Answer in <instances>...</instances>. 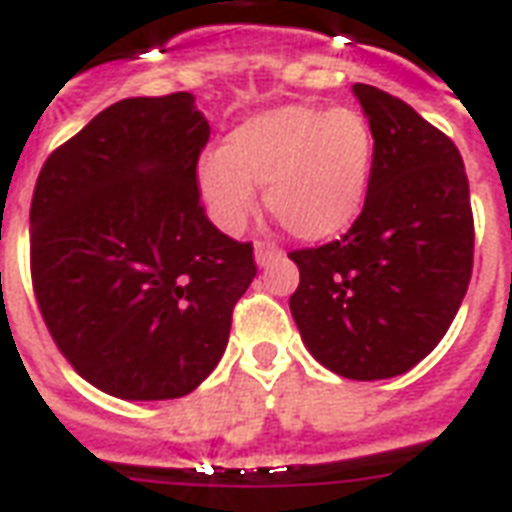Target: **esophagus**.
<instances>
[{"instance_id": "esophagus-1", "label": "esophagus", "mask_w": 512, "mask_h": 512, "mask_svg": "<svg viewBox=\"0 0 512 512\" xmlns=\"http://www.w3.org/2000/svg\"><path fill=\"white\" fill-rule=\"evenodd\" d=\"M279 257H281L279 247H273L271 241H257L255 244V263L260 265V268L271 265L273 260H279Z\"/></svg>"}]
</instances>
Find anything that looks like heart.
<instances>
[{
  "label": "heart",
  "instance_id": "obj_1",
  "mask_svg": "<svg viewBox=\"0 0 512 512\" xmlns=\"http://www.w3.org/2000/svg\"><path fill=\"white\" fill-rule=\"evenodd\" d=\"M374 138L350 108L279 106L228 132L220 154L199 164V191L223 231H239L257 207L255 185L289 236L327 241L364 209Z\"/></svg>",
  "mask_w": 512,
  "mask_h": 512
}]
</instances>
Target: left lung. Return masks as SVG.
Wrapping results in <instances>:
<instances>
[{"instance_id":"obj_1","label":"left lung","mask_w":512,"mask_h":512,"mask_svg":"<svg viewBox=\"0 0 512 512\" xmlns=\"http://www.w3.org/2000/svg\"><path fill=\"white\" fill-rule=\"evenodd\" d=\"M374 164L364 209L340 241L289 255L305 348L348 380H388L436 348L473 273V212L452 140L404 100L353 84Z\"/></svg>"}]
</instances>
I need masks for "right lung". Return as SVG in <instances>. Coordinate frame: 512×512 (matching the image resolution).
<instances>
[{"label":"right lung","instance_id":"obj_1","mask_svg":"<svg viewBox=\"0 0 512 512\" xmlns=\"http://www.w3.org/2000/svg\"><path fill=\"white\" fill-rule=\"evenodd\" d=\"M209 140L191 92L127 98L52 151L31 201V279L44 324L84 380L124 401L199 388L223 358L252 244L204 215Z\"/></svg>","mask_w":512,"mask_h":512}]
</instances>
